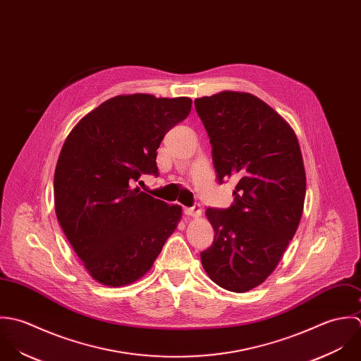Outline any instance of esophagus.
I'll list each match as a JSON object with an SVG mask.
<instances>
[{"label":"esophagus","instance_id":"obj_1","mask_svg":"<svg viewBox=\"0 0 361 361\" xmlns=\"http://www.w3.org/2000/svg\"><path fill=\"white\" fill-rule=\"evenodd\" d=\"M184 214L187 216L200 217L202 215V208L200 205H194L192 208H184Z\"/></svg>","mask_w":361,"mask_h":361}]
</instances>
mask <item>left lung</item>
Wrapping results in <instances>:
<instances>
[{"instance_id": "obj_1", "label": "left lung", "mask_w": 361, "mask_h": 361, "mask_svg": "<svg viewBox=\"0 0 361 361\" xmlns=\"http://www.w3.org/2000/svg\"><path fill=\"white\" fill-rule=\"evenodd\" d=\"M194 103L219 183H237L228 209H207L215 240L201 252L202 267L217 286L244 293L275 271L298 227L305 198L300 145L288 123L251 93L224 90Z\"/></svg>"}]
</instances>
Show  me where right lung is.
I'll use <instances>...</instances> for the list:
<instances>
[{
	"instance_id": "1",
	"label": "right lung",
	"mask_w": 361,
	"mask_h": 361,
	"mask_svg": "<svg viewBox=\"0 0 361 361\" xmlns=\"http://www.w3.org/2000/svg\"><path fill=\"white\" fill-rule=\"evenodd\" d=\"M190 97L120 94L86 114L63 145L54 173L59 223L89 275L120 288L152 268L183 209L142 192L157 176L163 137L191 111Z\"/></svg>"
}]
</instances>
